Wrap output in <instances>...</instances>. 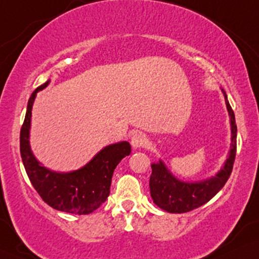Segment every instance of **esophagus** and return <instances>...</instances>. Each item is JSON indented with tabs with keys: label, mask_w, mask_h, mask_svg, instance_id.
Listing matches in <instances>:
<instances>
[{
	"label": "esophagus",
	"mask_w": 259,
	"mask_h": 259,
	"mask_svg": "<svg viewBox=\"0 0 259 259\" xmlns=\"http://www.w3.org/2000/svg\"><path fill=\"white\" fill-rule=\"evenodd\" d=\"M130 143H132L134 148H142L143 146H146L147 137L143 133L136 132L133 134L132 137H130Z\"/></svg>",
	"instance_id": "esophagus-1"
}]
</instances>
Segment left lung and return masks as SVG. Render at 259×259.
<instances>
[{
	"instance_id": "1",
	"label": "left lung",
	"mask_w": 259,
	"mask_h": 259,
	"mask_svg": "<svg viewBox=\"0 0 259 259\" xmlns=\"http://www.w3.org/2000/svg\"><path fill=\"white\" fill-rule=\"evenodd\" d=\"M224 93L226 107L230 114L231 122V147L228 156L217 175L199 182H183L176 178L166 167L162 160L152 163V176L149 179L150 196L153 202L162 210L175 214H182L194 210L205 204L224 188L230 178L237 153V125L234 112L227 100V94Z\"/></svg>"
}]
</instances>
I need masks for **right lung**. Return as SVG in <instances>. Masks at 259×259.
Listing matches in <instances>:
<instances>
[{
	"instance_id": "1",
	"label": "right lung",
	"mask_w": 259,
	"mask_h": 259,
	"mask_svg": "<svg viewBox=\"0 0 259 259\" xmlns=\"http://www.w3.org/2000/svg\"><path fill=\"white\" fill-rule=\"evenodd\" d=\"M49 82L50 80L38 87L28 100L20 132L22 162L33 188L50 207L70 214H91L109 197L114 168L120 160L129 155L132 147L126 141L106 146L83 167L71 172H56L44 167L31 150L29 129L35 97Z\"/></svg>"
}]
</instances>
